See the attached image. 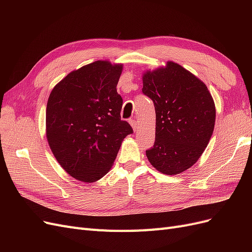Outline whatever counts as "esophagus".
Returning a JSON list of instances; mask_svg holds the SVG:
<instances>
[{"label": "esophagus", "mask_w": 252, "mask_h": 252, "mask_svg": "<svg viewBox=\"0 0 252 252\" xmlns=\"http://www.w3.org/2000/svg\"><path fill=\"white\" fill-rule=\"evenodd\" d=\"M129 123H130V125L132 126L133 131H138V129H139V124H138V121H136L135 119H132V120L129 121Z\"/></svg>", "instance_id": "esophagus-1"}]
</instances>
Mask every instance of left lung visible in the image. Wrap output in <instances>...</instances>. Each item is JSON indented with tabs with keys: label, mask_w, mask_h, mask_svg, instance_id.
Masks as SVG:
<instances>
[{
	"label": "left lung",
	"mask_w": 252,
	"mask_h": 252,
	"mask_svg": "<svg viewBox=\"0 0 252 252\" xmlns=\"http://www.w3.org/2000/svg\"><path fill=\"white\" fill-rule=\"evenodd\" d=\"M143 94L156 109V141L146 156L164 174L190 168L207 147L216 122V106L207 86L181 65L143 75Z\"/></svg>",
	"instance_id": "1"
}]
</instances>
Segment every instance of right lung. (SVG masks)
I'll use <instances>...</instances> for the list:
<instances>
[{
	"mask_svg": "<svg viewBox=\"0 0 252 252\" xmlns=\"http://www.w3.org/2000/svg\"><path fill=\"white\" fill-rule=\"evenodd\" d=\"M122 64L96 61L67 74L52 89L46 108L49 147L72 178L93 183L109 171L121 144L133 132L121 119L117 85Z\"/></svg>",
	"mask_w": 252,
	"mask_h": 252,
	"instance_id": "1",
	"label": "right lung"
}]
</instances>
